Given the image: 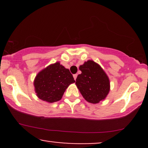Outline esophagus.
Here are the masks:
<instances>
[{
    "label": "esophagus",
    "instance_id": "1",
    "mask_svg": "<svg viewBox=\"0 0 148 148\" xmlns=\"http://www.w3.org/2000/svg\"><path fill=\"white\" fill-rule=\"evenodd\" d=\"M73 76H74V80H76V78H77V74H74V75H73Z\"/></svg>",
    "mask_w": 148,
    "mask_h": 148
}]
</instances>
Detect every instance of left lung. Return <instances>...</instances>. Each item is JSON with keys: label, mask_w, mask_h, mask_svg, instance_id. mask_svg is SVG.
Listing matches in <instances>:
<instances>
[{"label": "left lung", "mask_w": 148, "mask_h": 148, "mask_svg": "<svg viewBox=\"0 0 148 148\" xmlns=\"http://www.w3.org/2000/svg\"><path fill=\"white\" fill-rule=\"evenodd\" d=\"M81 74L76 85L86 101L97 103L104 99L110 90V82L104 71L92 60H88L79 67Z\"/></svg>", "instance_id": "obj_1"}]
</instances>
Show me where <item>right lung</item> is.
Here are the masks:
<instances>
[{
    "label": "right lung",
    "mask_w": 148,
    "mask_h": 148,
    "mask_svg": "<svg viewBox=\"0 0 148 148\" xmlns=\"http://www.w3.org/2000/svg\"><path fill=\"white\" fill-rule=\"evenodd\" d=\"M74 82L69 69L56 62L38 73L34 86L37 96L40 99L53 103L60 100L66 88Z\"/></svg>",
    "instance_id": "add662e5"
}]
</instances>
